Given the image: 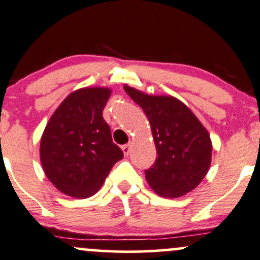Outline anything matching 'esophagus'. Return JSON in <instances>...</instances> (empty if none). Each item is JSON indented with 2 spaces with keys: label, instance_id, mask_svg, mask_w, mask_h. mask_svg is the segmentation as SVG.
Returning a JSON list of instances; mask_svg holds the SVG:
<instances>
[{
  "label": "esophagus",
  "instance_id": "esophagus-1",
  "mask_svg": "<svg viewBox=\"0 0 260 260\" xmlns=\"http://www.w3.org/2000/svg\"><path fill=\"white\" fill-rule=\"evenodd\" d=\"M122 150H123V154L128 156V154H129V151H131V143H128V144H126V145L122 146Z\"/></svg>",
  "mask_w": 260,
  "mask_h": 260
}]
</instances>
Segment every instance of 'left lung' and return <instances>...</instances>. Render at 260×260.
<instances>
[{
    "instance_id": "8db88e82",
    "label": "left lung",
    "mask_w": 260,
    "mask_h": 260,
    "mask_svg": "<svg viewBox=\"0 0 260 260\" xmlns=\"http://www.w3.org/2000/svg\"><path fill=\"white\" fill-rule=\"evenodd\" d=\"M148 117L157 151L145 178L157 195L176 199L191 191L207 174L212 158L209 133L179 99L149 95L123 86Z\"/></svg>"
}]
</instances>
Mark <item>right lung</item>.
Masks as SVG:
<instances>
[{
  "mask_svg": "<svg viewBox=\"0 0 260 260\" xmlns=\"http://www.w3.org/2000/svg\"><path fill=\"white\" fill-rule=\"evenodd\" d=\"M111 94L105 87L69 94L43 131L40 158L47 178L59 191L86 199L100 189L123 152L112 142L103 110Z\"/></svg>",
  "mask_w": 260,
  "mask_h": 260,
  "instance_id": "right-lung-1",
  "label": "right lung"
}]
</instances>
